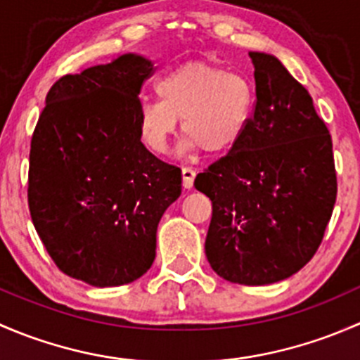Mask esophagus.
<instances>
[{
    "label": "esophagus",
    "mask_w": 360,
    "mask_h": 360,
    "mask_svg": "<svg viewBox=\"0 0 360 360\" xmlns=\"http://www.w3.org/2000/svg\"><path fill=\"white\" fill-rule=\"evenodd\" d=\"M181 174H183V186L184 188H191L193 186V181H195V170L191 167H183L181 169Z\"/></svg>",
    "instance_id": "34e87169"
}]
</instances>
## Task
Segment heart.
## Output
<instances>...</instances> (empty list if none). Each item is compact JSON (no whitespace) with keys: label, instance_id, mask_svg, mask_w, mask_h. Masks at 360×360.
Instances as JSON below:
<instances>
[{"label":"heart","instance_id":"1","mask_svg":"<svg viewBox=\"0 0 360 360\" xmlns=\"http://www.w3.org/2000/svg\"><path fill=\"white\" fill-rule=\"evenodd\" d=\"M160 101H143L137 129L144 146L162 155L183 118L186 148L209 155L230 151L244 137L256 106L248 76L209 63H188L157 82Z\"/></svg>","mask_w":360,"mask_h":360}]
</instances>
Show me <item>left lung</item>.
I'll return each mask as SVG.
<instances>
[{"mask_svg":"<svg viewBox=\"0 0 360 360\" xmlns=\"http://www.w3.org/2000/svg\"><path fill=\"white\" fill-rule=\"evenodd\" d=\"M256 106L244 137L195 179L212 202L205 238L224 281L266 285L314 257L335 209L333 141L308 90L274 56L250 52Z\"/></svg>","mask_w":360,"mask_h":360,"instance_id":"obj_1","label":"left lung"}]
</instances>
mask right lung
I'll return each mask as SVG.
<instances>
[{
    "instance_id": "add662e5",
    "label": "right lung",
    "mask_w": 360,
    "mask_h": 360,
    "mask_svg": "<svg viewBox=\"0 0 360 360\" xmlns=\"http://www.w3.org/2000/svg\"><path fill=\"white\" fill-rule=\"evenodd\" d=\"M153 72L127 53L64 75L31 137L32 224L63 274L97 288L150 270L160 217L181 195V169L150 153L137 129L141 86Z\"/></svg>"
}]
</instances>
